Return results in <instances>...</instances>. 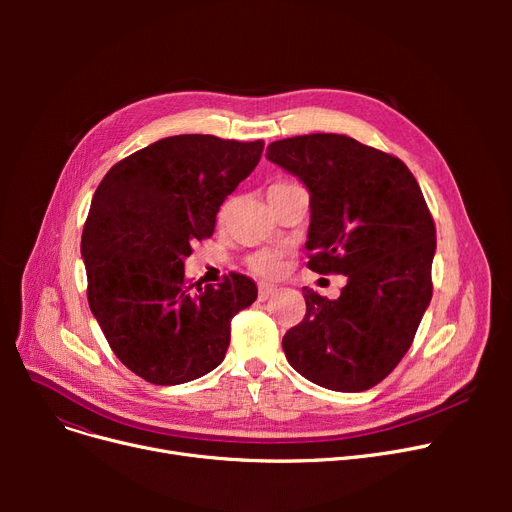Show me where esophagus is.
<instances>
[{
  "label": "esophagus",
  "mask_w": 512,
  "mask_h": 512,
  "mask_svg": "<svg viewBox=\"0 0 512 512\" xmlns=\"http://www.w3.org/2000/svg\"><path fill=\"white\" fill-rule=\"evenodd\" d=\"M278 288L274 284H259V301H267Z\"/></svg>",
  "instance_id": "esophagus-1"
}]
</instances>
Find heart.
<instances>
[{"mask_svg":"<svg viewBox=\"0 0 512 512\" xmlns=\"http://www.w3.org/2000/svg\"><path fill=\"white\" fill-rule=\"evenodd\" d=\"M286 186H292V184L290 182H276V184L270 186V191H267V193L280 191V188H286ZM249 267L255 274H259L263 278H274L282 270V251H278V249L257 251L255 255L249 257Z\"/></svg>","mask_w":512,"mask_h":512,"instance_id":"heart-1","label":"heart"}]
</instances>
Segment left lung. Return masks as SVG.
<instances>
[{
  "label": "left lung",
  "mask_w": 512,
  "mask_h": 512,
  "mask_svg": "<svg viewBox=\"0 0 512 512\" xmlns=\"http://www.w3.org/2000/svg\"><path fill=\"white\" fill-rule=\"evenodd\" d=\"M267 159L309 191V270L346 276L334 301L303 288L286 359L321 388L369 390L405 357L432 301L436 226L421 188L398 157L346 134L282 139Z\"/></svg>",
  "instance_id": "8db88e82"
}]
</instances>
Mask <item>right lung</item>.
<instances>
[{
    "label": "right lung",
    "mask_w": 512,
    "mask_h": 512,
    "mask_svg": "<svg viewBox=\"0 0 512 512\" xmlns=\"http://www.w3.org/2000/svg\"><path fill=\"white\" fill-rule=\"evenodd\" d=\"M263 141L213 134L161 139L105 174L91 201L80 253L89 307L114 355L139 378L176 386L218 367L230 321L257 286L230 274L191 282L184 259L209 238L224 199L259 164Z\"/></svg>",
    "instance_id": "add662e5"
}]
</instances>
